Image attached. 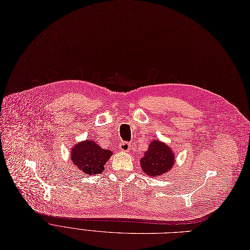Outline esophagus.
<instances>
[{
  "instance_id": "34e87169",
  "label": "esophagus",
  "mask_w": 250,
  "mask_h": 250,
  "mask_svg": "<svg viewBox=\"0 0 250 250\" xmlns=\"http://www.w3.org/2000/svg\"><path fill=\"white\" fill-rule=\"evenodd\" d=\"M130 147H132V146H130V144L128 142H123V143H121V145H120V149L123 152H128L130 150Z\"/></svg>"
}]
</instances>
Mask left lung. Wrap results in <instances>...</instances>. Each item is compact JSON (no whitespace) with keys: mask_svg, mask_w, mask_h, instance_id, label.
<instances>
[{"mask_svg":"<svg viewBox=\"0 0 250 250\" xmlns=\"http://www.w3.org/2000/svg\"><path fill=\"white\" fill-rule=\"evenodd\" d=\"M174 154L168 146L159 141H153L141 159L142 170L150 176H158L171 169L174 163Z\"/></svg>","mask_w":250,"mask_h":250,"instance_id":"1","label":"left lung"}]
</instances>
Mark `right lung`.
Listing matches in <instances>:
<instances>
[{"label": "right lung", "instance_id": "obj_1", "mask_svg": "<svg viewBox=\"0 0 250 250\" xmlns=\"http://www.w3.org/2000/svg\"><path fill=\"white\" fill-rule=\"evenodd\" d=\"M111 155L109 150H104L95 142L87 140L75 145L71 153V159L82 172L92 175L103 171L104 165Z\"/></svg>", "mask_w": 250, "mask_h": 250}]
</instances>
